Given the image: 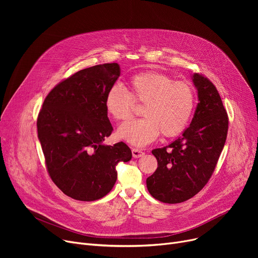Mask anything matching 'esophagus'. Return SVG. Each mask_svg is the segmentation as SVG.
<instances>
[{"instance_id": "obj_1", "label": "esophagus", "mask_w": 258, "mask_h": 258, "mask_svg": "<svg viewBox=\"0 0 258 258\" xmlns=\"http://www.w3.org/2000/svg\"><path fill=\"white\" fill-rule=\"evenodd\" d=\"M132 154H133V157L134 158H140L144 155V153L140 150H137V148H133L132 150Z\"/></svg>"}]
</instances>
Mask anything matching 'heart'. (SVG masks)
I'll return each mask as SVG.
<instances>
[{
    "label": "heart",
    "mask_w": 258,
    "mask_h": 258,
    "mask_svg": "<svg viewBox=\"0 0 258 258\" xmlns=\"http://www.w3.org/2000/svg\"><path fill=\"white\" fill-rule=\"evenodd\" d=\"M130 93L119 86L107 91L105 111L117 121L133 114V100L144 104V118L128 121L117 130L118 139L143 147L155 141L162 132L165 137L177 136L187 126L195 105L194 88L183 81H174L158 72H144L128 80Z\"/></svg>",
    "instance_id": "heart-1"
}]
</instances>
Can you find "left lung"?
<instances>
[{
	"mask_svg": "<svg viewBox=\"0 0 258 258\" xmlns=\"http://www.w3.org/2000/svg\"><path fill=\"white\" fill-rule=\"evenodd\" d=\"M191 79L199 100L191 123L170 144L152 152L158 167L146 179L150 194L168 204L189 200L207 184L227 138L228 116L218 90L200 74Z\"/></svg>",
	"mask_w": 258,
	"mask_h": 258,
	"instance_id": "1",
	"label": "left lung"
}]
</instances>
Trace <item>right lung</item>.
Returning <instances> with one entry per match:
<instances>
[{"instance_id": "1", "label": "right lung", "mask_w": 258, "mask_h": 258, "mask_svg": "<svg viewBox=\"0 0 258 258\" xmlns=\"http://www.w3.org/2000/svg\"><path fill=\"white\" fill-rule=\"evenodd\" d=\"M119 76L116 62L80 70L48 94L38 114L37 137L48 172L74 200L91 202L106 196L117 180L116 164L132 159L125 143H103L113 131L105 95Z\"/></svg>"}]
</instances>
